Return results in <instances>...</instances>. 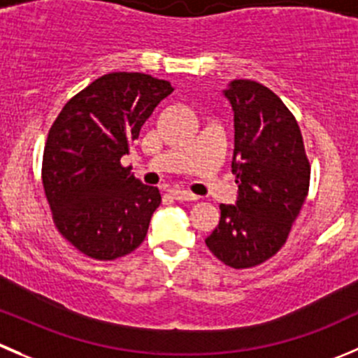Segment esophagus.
<instances>
[{"label":"esophagus","mask_w":358,"mask_h":358,"mask_svg":"<svg viewBox=\"0 0 358 358\" xmlns=\"http://www.w3.org/2000/svg\"><path fill=\"white\" fill-rule=\"evenodd\" d=\"M169 192H171V196L175 197V199H178V201H196V199H199L196 194L189 192V190H185V189H171Z\"/></svg>","instance_id":"esophagus-1"}]
</instances>
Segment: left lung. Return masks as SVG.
Returning <instances> with one entry per match:
<instances>
[{
  "label": "left lung",
  "mask_w": 358,
  "mask_h": 358,
  "mask_svg": "<svg viewBox=\"0 0 358 358\" xmlns=\"http://www.w3.org/2000/svg\"><path fill=\"white\" fill-rule=\"evenodd\" d=\"M225 96L234 110L239 192L236 204H220V220L204 243L225 266L246 269L285 245L310 190L311 166L296 117L271 89L234 80Z\"/></svg>",
  "instance_id": "1"
}]
</instances>
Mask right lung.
Here are the masks:
<instances>
[{"mask_svg":"<svg viewBox=\"0 0 358 358\" xmlns=\"http://www.w3.org/2000/svg\"><path fill=\"white\" fill-rule=\"evenodd\" d=\"M171 83L145 73L99 76L73 96L48 131L41 182L59 234L96 260H115L143 243L161 204L120 164Z\"/></svg>","mask_w":358,"mask_h":358,"instance_id":"right-lung-1","label":"right lung"}]
</instances>
